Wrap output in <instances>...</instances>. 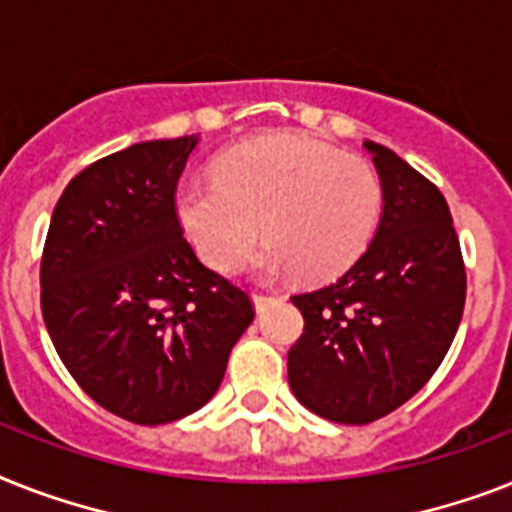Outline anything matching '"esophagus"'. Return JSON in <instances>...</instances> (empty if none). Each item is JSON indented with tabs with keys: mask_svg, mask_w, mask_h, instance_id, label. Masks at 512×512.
<instances>
[{
	"mask_svg": "<svg viewBox=\"0 0 512 512\" xmlns=\"http://www.w3.org/2000/svg\"><path fill=\"white\" fill-rule=\"evenodd\" d=\"M252 302H255V310L257 313H263L265 307L273 302V297H268V294H252Z\"/></svg>",
	"mask_w": 512,
	"mask_h": 512,
	"instance_id": "esophagus-1",
	"label": "esophagus"
}]
</instances>
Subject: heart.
I'll use <instances>...</instances> for the list:
<instances>
[{
	"instance_id": "obj_1",
	"label": "heart",
	"mask_w": 512,
	"mask_h": 512,
	"mask_svg": "<svg viewBox=\"0 0 512 512\" xmlns=\"http://www.w3.org/2000/svg\"><path fill=\"white\" fill-rule=\"evenodd\" d=\"M173 210L186 242L215 270L252 257L263 276L297 268L318 281L350 268L376 234L384 189L371 162L323 141L276 134L249 141L215 162V181H184Z\"/></svg>"
}]
</instances>
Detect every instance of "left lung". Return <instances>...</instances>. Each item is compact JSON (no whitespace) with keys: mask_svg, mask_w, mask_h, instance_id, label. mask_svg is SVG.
I'll return each instance as SVG.
<instances>
[{"mask_svg":"<svg viewBox=\"0 0 512 512\" xmlns=\"http://www.w3.org/2000/svg\"><path fill=\"white\" fill-rule=\"evenodd\" d=\"M384 189L376 234L334 284L294 294L305 331L289 350L294 397L326 421L363 426L421 389L450 350L465 268L442 191L365 139Z\"/></svg>","mask_w":512,"mask_h":512,"instance_id":"1","label":"left lung"}]
</instances>
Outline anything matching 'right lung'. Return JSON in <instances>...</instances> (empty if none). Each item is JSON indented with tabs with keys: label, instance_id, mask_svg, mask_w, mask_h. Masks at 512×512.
<instances>
[{
	"label": "right lung",
	"instance_id": "1",
	"mask_svg": "<svg viewBox=\"0 0 512 512\" xmlns=\"http://www.w3.org/2000/svg\"><path fill=\"white\" fill-rule=\"evenodd\" d=\"M199 136L141 141L62 191L41 257V313L91 400L141 426L213 400L255 318L242 289L199 263L173 194Z\"/></svg>",
	"mask_w": 512,
	"mask_h": 512
}]
</instances>
